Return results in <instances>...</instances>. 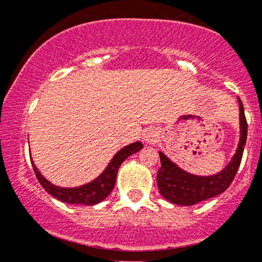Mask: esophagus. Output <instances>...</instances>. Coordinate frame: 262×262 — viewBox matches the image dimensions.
<instances>
[{
    "label": "esophagus",
    "instance_id": "esophagus-1",
    "mask_svg": "<svg viewBox=\"0 0 262 262\" xmlns=\"http://www.w3.org/2000/svg\"><path fill=\"white\" fill-rule=\"evenodd\" d=\"M159 139V132L155 128H150L146 130V133L144 134V141L146 144H154Z\"/></svg>",
    "mask_w": 262,
    "mask_h": 262
}]
</instances>
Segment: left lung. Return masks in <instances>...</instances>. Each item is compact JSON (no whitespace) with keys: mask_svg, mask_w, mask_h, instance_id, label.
Listing matches in <instances>:
<instances>
[{"mask_svg":"<svg viewBox=\"0 0 262 262\" xmlns=\"http://www.w3.org/2000/svg\"><path fill=\"white\" fill-rule=\"evenodd\" d=\"M240 111V139L235 154L229 164L221 172L210 176L192 175L182 170L167 158L164 152L159 151L161 167L158 171V187L161 196L171 203L180 206H193L208 198L215 197L230 186L235 177L242 162L243 152L248 137V123H246L244 106L237 97Z\"/></svg>","mask_w":262,"mask_h":262,"instance_id":"1","label":"left lung"}]
</instances>
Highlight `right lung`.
Wrapping results in <instances>:
<instances>
[{"instance_id": "add662e5", "label": "right lung", "mask_w": 262, "mask_h": 262, "mask_svg": "<svg viewBox=\"0 0 262 262\" xmlns=\"http://www.w3.org/2000/svg\"><path fill=\"white\" fill-rule=\"evenodd\" d=\"M140 149H143V144L140 141H135V143L129 144L124 148L119 150L116 155L113 156L108 166L104 169L103 172L100 176L96 177L91 182L86 183V185L80 186V187H59V186L53 185L52 182L48 181L45 177L39 172V170L35 166L34 161L32 160V166L34 169L35 176H37L38 181L43 186V188L49 194H52L54 198L61 201L64 203L69 204H86V206H95V204L102 202L108 194L112 192V189L116 185L117 173H118L119 166L122 162L128 158V156L133 155L134 152H138Z\"/></svg>"}]
</instances>
